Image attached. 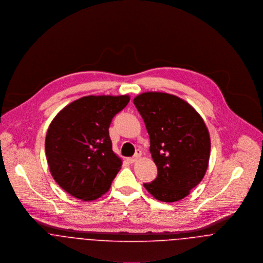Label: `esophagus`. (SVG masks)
Listing matches in <instances>:
<instances>
[{"instance_id":"34e87169","label":"esophagus","mask_w":263,"mask_h":263,"mask_svg":"<svg viewBox=\"0 0 263 263\" xmlns=\"http://www.w3.org/2000/svg\"><path fill=\"white\" fill-rule=\"evenodd\" d=\"M141 155H142L141 151H138V152L136 153V155H135L133 158H127V159H126V161H127L128 163L133 164V163H135L139 158H141Z\"/></svg>"}]
</instances>
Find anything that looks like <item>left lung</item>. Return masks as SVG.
I'll return each mask as SVG.
<instances>
[{
	"label": "left lung",
	"instance_id": "8db88e82",
	"mask_svg": "<svg viewBox=\"0 0 263 263\" xmlns=\"http://www.w3.org/2000/svg\"><path fill=\"white\" fill-rule=\"evenodd\" d=\"M150 136L157 178L144 186L156 199L174 202L186 197L205 175L211 153L209 129L185 100L164 92L135 97Z\"/></svg>",
	"mask_w": 263,
	"mask_h": 263
}]
</instances>
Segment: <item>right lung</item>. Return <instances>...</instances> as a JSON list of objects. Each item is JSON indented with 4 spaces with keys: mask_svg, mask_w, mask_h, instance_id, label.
<instances>
[{
    "mask_svg": "<svg viewBox=\"0 0 263 263\" xmlns=\"http://www.w3.org/2000/svg\"><path fill=\"white\" fill-rule=\"evenodd\" d=\"M129 95H89L65 106L45 137L49 171L66 192L84 201L105 194L122 160L112 151L109 125L129 102Z\"/></svg>",
    "mask_w": 263,
    "mask_h": 263,
    "instance_id": "right-lung-1",
    "label": "right lung"
}]
</instances>
